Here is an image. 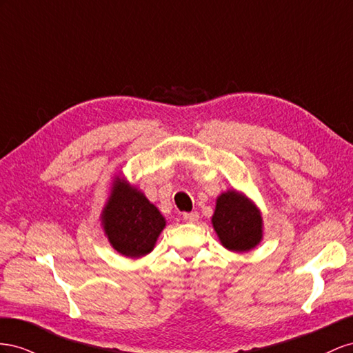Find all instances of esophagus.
<instances>
[{"mask_svg":"<svg viewBox=\"0 0 353 353\" xmlns=\"http://www.w3.org/2000/svg\"><path fill=\"white\" fill-rule=\"evenodd\" d=\"M199 219L198 211H190V213H183V220L188 221V223H196Z\"/></svg>","mask_w":353,"mask_h":353,"instance_id":"esophagus-1","label":"esophagus"}]
</instances>
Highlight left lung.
Returning <instances> with one entry per match:
<instances>
[{"instance_id":"left-lung-1","label":"left lung","mask_w":353,"mask_h":353,"mask_svg":"<svg viewBox=\"0 0 353 353\" xmlns=\"http://www.w3.org/2000/svg\"><path fill=\"white\" fill-rule=\"evenodd\" d=\"M213 226L221 244L232 251H248L261 239L259 210L234 190L217 198Z\"/></svg>"}]
</instances>
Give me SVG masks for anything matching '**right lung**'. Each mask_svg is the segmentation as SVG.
I'll return each instance as SVG.
<instances>
[{"instance_id":"1","label":"right lung","mask_w":353,"mask_h":353,"mask_svg":"<svg viewBox=\"0 0 353 353\" xmlns=\"http://www.w3.org/2000/svg\"><path fill=\"white\" fill-rule=\"evenodd\" d=\"M105 232L110 244L127 257H140L154 248L165 220L139 190L119 182L103 211Z\"/></svg>"}]
</instances>
